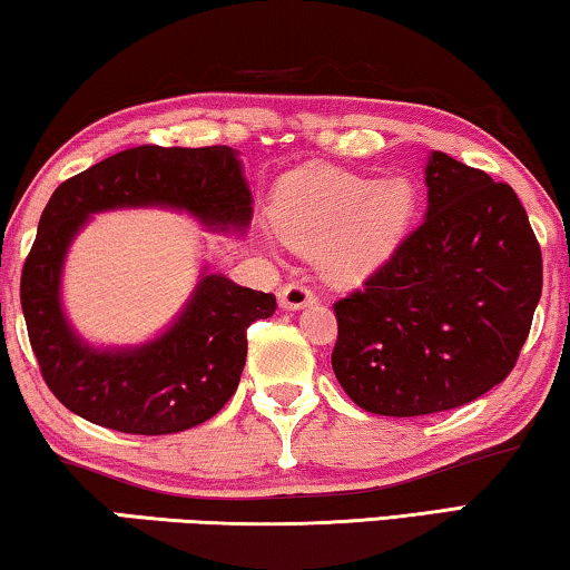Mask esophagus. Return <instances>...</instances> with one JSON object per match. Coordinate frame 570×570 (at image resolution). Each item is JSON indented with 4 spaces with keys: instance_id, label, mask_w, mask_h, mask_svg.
<instances>
[{
    "instance_id": "esophagus-1",
    "label": "esophagus",
    "mask_w": 570,
    "mask_h": 570,
    "mask_svg": "<svg viewBox=\"0 0 570 570\" xmlns=\"http://www.w3.org/2000/svg\"><path fill=\"white\" fill-rule=\"evenodd\" d=\"M278 299H282V307H286V309H299V307H307V304L315 302L317 296L307 284L288 282L286 286H282V292H278Z\"/></svg>"
}]
</instances>
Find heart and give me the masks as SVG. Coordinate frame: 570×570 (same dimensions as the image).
<instances>
[{"mask_svg":"<svg viewBox=\"0 0 570 570\" xmlns=\"http://www.w3.org/2000/svg\"><path fill=\"white\" fill-rule=\"evenodd\" d=\"M415 202L403 175L374 180L341 167H307L278 183L274 227L288 245L320 250L333 276L356 278L395 253Z\"/></svg>","mask_w":570,"mask_h":570,"instance_id":"b5f03b06","label":"heart"}]
</instances>
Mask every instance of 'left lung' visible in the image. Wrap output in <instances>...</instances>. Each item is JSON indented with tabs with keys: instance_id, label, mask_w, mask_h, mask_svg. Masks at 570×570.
Listing matches in <instances>:
<instances>
[{
	"instance_id": "1",
	"label": "left lung",
	"mask_w": 570,
	"mask_h": 570,
	"mask_svg": "<svg viewBox=\"0 0 570 570\" xmlns=\"http://www.w3.org/2000/svg\"><path fill=\"white\" fill-rule=\"evenodd\" d=\"M429 212L362 288L333 304V372L376 415L442 413L517 366L542 294V253L509 183L434 151Z\"/></svg>"
}]
</instances>
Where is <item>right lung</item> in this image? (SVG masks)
<instances>
[{
	"label": "right lung",
	"mask_w": 570,
	"mask_h": 570,
	"mask_svg": "<svg viewBox=\"0 0 570 570\" xmlns=\"http://www.w3.org/2000/svg\"><path fill=\"white\" fill-rule=\"evenodd\" d=\"M250 202L239 159L222 144H141L53 190L22 266L20 304L38 368L61 405L98 426L139 436L178 434L222 411L243 374L247 327L274 315V294L204 276L178 323L157 341L134 351H95L61 315L59 274L71 237L102 208L175 206L206 224L243 229Z\"/></svg>",
	"instance_id": "1"
}]
</instances>
